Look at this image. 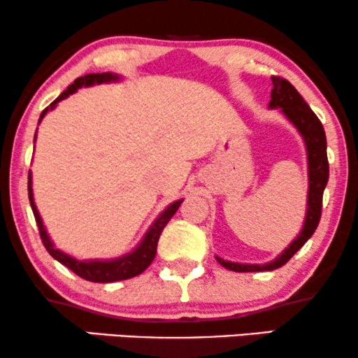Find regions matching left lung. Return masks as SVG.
Returning <instances> with one entry per match:
<instances>
[{
	"label": "left lung",
	"instance_id": "obj_1",
	"mask_svg": "<svg viewBox=\"0 0 358 358\" xmlns=\"http://www.w3.org/2000/svg\"><path fill=\"white\" fill-rule=\"evenodd\" d=\"M268 109H279L287 121L297 129L302 136L307 152V174H308V191H307V210L301 232L297 237L285 247L275 259L266 264H241L231 262L219 255L215 260L222 267L234 272H266L273 271L289 262V259L297 252L315 232L320 220L322 196L329 180V161H327V138L319 117L308 108V104L299 94V91L290 85L287 79L272 76V92Z\"/></svg>",
	"mask_w": 358,
	"mask_h": 358
}]
</instances>
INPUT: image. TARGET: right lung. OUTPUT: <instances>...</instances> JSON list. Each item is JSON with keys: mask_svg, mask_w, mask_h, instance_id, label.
<instances>
[{"mask_svg": "<svg viewBox=\"0 0 358 358\" xmlns=\"http://www.w3.org/2000/svg\"><path fill=\"white\" fill-rule=\"evenodd\" d=\"M121 76L114 73H92V74H86V76L78 78L76 81L73 83L71 86L66 90L63 94L57 96V99L52 101V103L48 106L46 109L41 113L39 116V121H43V117L46 116L48 113L52 111L56 108L57 103L69 98V96L74 94L81 87H91L96 85H109V83H119L121 81ZM34 141H36V136H34ZM28 196H29V204L31 209H33L34 219H36L38 229H39V236H41V241L46 250L50 252L52 257H55L57 262H61L63 266L76 273V275L83 277V279L90 280V282H99V284H109V282H117V280H126L131 279V277L139 275L143 273L145 268L151 266V262L156 257V250H157V241L159 236H161L162 229L166 227V224L169 222L172 215L176 214V210L179 209V206L182 204L184 199H178L174 202H171L169 206L162 210L161 214L157 215L156 220L149 226L148 231H145L144 237L141 239V242L131 252L119 255V257L114 259H87V260H81L73 257V255L63 252V250L56 249L55 242L51 241L50 234H48L46 227H44L41 215L38 213V207L34 204V196H33V178H31V171H29V178H28Z\"/></svg>", "mask_w": 358, "mask_h": 358, "instance_id": "right-lung-1", "label": "right lung"}]
</instances>
